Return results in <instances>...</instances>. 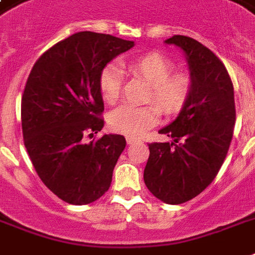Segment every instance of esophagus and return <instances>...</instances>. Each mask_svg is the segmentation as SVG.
I'll use <instances>...</instances> for the list:
<instances>
[{"mask_svg": "<svg viewBox=\"0 0 255 255\" xmlns=\"http://www.w3.org/2000/svg\"><path fill=\"white\" fill-rule=\"evenodd\" d=\"M136 141H139V140L136 139V137H132V136H127V143L128 144H133Z\"/></svg>", "mask_w": 255, "mask_h": 255, "instance_id": "obj_1", "label": "esophagus"}]
</instances>
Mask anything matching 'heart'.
Listing matches in <instances>:
<instances>
[{
	"instance_id": "1",
	"label": "heart",
	"mask_w": 255,
	"mask_h": 255,
	"mask_svg": "<svg viewBox=\"0 0 255 255\" xmlns=\"http://www.w3.org/2000/svg\"><path fill=\"white\" fill-rule=\"evenodd\" d=\"M122 69L136 78H141L149 85L145 100L155 106L136 107L123 104L115 108L108 116L110 127L124 135L140 136L153 127L160 118V109L165 115H174L182 110L189 99L192 81L185 73H172L173 65L169 59L156 53L144 54L122 63ZM123 73L119 66H106L99 77V90L107 103L119 99Z\"/></svg>"
}]
</instances>
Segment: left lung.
<instances>
[{
    "label": "left lung",
    "instance_id": "1",
    "mask_svg": "<svg viewBox=\"0 0 255 255\" xmlns=\"http://www.w3.org/2000/svg\"><path fill=\"white\" fill-rule=\"evenodd\" d=\"M165 43L182 50L192 90L177 118L159 131L172 141L148 144L144 182L155 197L178 205L217 176L233 137L236 104L228 70L208 47L185 35H173Z\"/></svg>",
    "mask_w": 255,
    "mask_h": 255
}]
</instances>
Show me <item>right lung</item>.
Listing matches in <instances>:
<instances>
[{
    "label": "right lung",
    "mask_w": 255,
    "mask_h": 255,
    "mask_svg": "<svg viewBox=\"0 0 255 255\" xmlns=\"http://www.w3.org/2000/svg\"><path fill=\"white\" fill-rule=\"evenodd\" d=\"M135 42L79 31L58 42L31 69L21 103L23 141L38 176L71 205H86L108 190L126 148L124 136L102 131L104 103L99 77L107 63Z\"/></svg>",
    "instance_id": "add662e5"
}]
</instances>
